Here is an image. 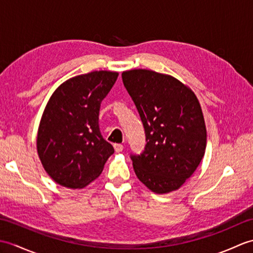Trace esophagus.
Masks as SVG:
<instances>
[{
  "label": "esophagus",
  "instance_id": "34e87169",
  "mask_svg": "<svg viewBox=\"0 0 253 253\" xmlns=\"http://www.w3.org/2000/svg\"><path fill=\"white\" fill-rule=\"evenodd\" d=\"M123 149H124L123 144H121V143H115L114 144V150H115L116 152H122Z\"/></svg>",
  "mask_w": 253,
  "mask_h": 253
}]
</instances>
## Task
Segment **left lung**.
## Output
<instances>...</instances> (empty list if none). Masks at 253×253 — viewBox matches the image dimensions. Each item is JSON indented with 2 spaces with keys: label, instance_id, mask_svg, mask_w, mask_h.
Masks as SVG:
<instances>
[{
  "label": "left lung",
  "instance_id": "obj_1",
  "mask_svg": "<svg viewBox=\"0 0 253 253\" xmlns=\"http://www.w3.org/2000/svg\"><path fill=\"white\" fill-rule=\"evenodd\" d=\"M146 131L140 155H131L142 184L159 195L175 191L195 173L204 157L207 128L195 92L170 75L149 69L123 72Z\"/></svg>",
  "mask_w": 253,
  "mask_h": 253
}]
</instances>
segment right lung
<instances>
[{"instance_id":"right-lung-1","label":"right lung","mask_w":253,"mask_h":253,"mask_svg":"<svg viewBox=\"0 0 253 253\" xmlns=\"http://www.w3.org/2000/svg\"><path fill=\"white\" fill-rule=\"evenodd\" d=\"M117 77L109 71L78 75L51 95L38 128L37 151L56 184L82 189L98 178L114 153L101 136L99 112Z\"/></svg>"}]
</instances>
